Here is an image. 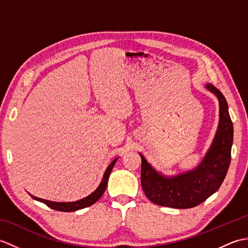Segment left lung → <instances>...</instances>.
Returning <instances> with one entry per match:
<instances>
[{
	"label": "left lung",
	"mask_w": 248,
	"mask_h": 248,
	"mask_svg": "<svg viewBox=\"0 0 248 248\" xmlns=\"http://www.w3.org/2000/svg\"><path fill=\"white\" fill-rule=\"evenodd\" d=\"M205 87L218 99L219 123L213 143L202 163L193 170L165 177L140 154L141 187L147 198L155 204L175 209L196 207L217 191L227 175L233 141V124L224 94L212 84H207Z\"/></svg>",
	"instance_id": "8db88e82"
}]
</instances>
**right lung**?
Segmentation results:
<instances>
[{
    "mask_svg": "<svg viewBox=\"0 0 248 248\" xmlns=\"http://www.w3.org/2000/svg\"><path fill=\"white\" fill-rule=\"evenodd\" d=\"M116 161H117V159H115L108 165V167L107 168V170H105L104 175H103L102 181H101V183L99 184V186L97 187L96 191L93 192L91 195H88V196L85 197V198L80 199V200H77V202H50V200H46V199H41V198H38V197L31 196H31L33 197L34 199L38 200V202H44L45 204L48 205L49 208L56 210V211L73 212V211H77V210H80V209H83V208L89 207V205H92L96 202H98L99 198L103 195L105 188H107V186H108L109 173H110V171H112Z\"/></svg>",
    "mask_w": 248,
    "mask_h": 248,
    "instance_id": "obj_1",
    "label": "right lung"
}]
</instances>
